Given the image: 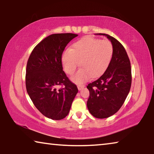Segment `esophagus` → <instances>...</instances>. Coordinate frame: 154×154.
<instances>
[{
    "label": "esophagus",
    "instance_id": "34e87169",
    "mask_svg": "<svg viewBox=\"0 0 154 154\" xmlns=\"http://www.w3.org/2000/svg\"><path fill=\"white\" fill-rule=\"evenodd\" d=\"M84 87H85V85H83V84L77 85V88H78V90H82Z\"/></svg>",
    "mask_w": 154,
    "mask_h": 154
}]
</instances>
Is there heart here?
<instances>
[{"mask_svg": "<svg viewBox=\"0 0 154 154\" xmlns=\"http://www.w3.org/2000/svg\"><path fill=\"white\" fill-rule=\"evenodd\" d=\"M113 54V45L107 39L88 36L73 43L70 50L64 52L62 61L68 75L75 73L81 63L80 70L72 80L77 83L86 82L91 76H100L107 69Z\"/></svg>", "mask_w": 154, "mask_h": 154, "instance_id": "heart-1", "label": "heart"}]
</instances>
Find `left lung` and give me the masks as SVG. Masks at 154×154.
<instances>
[{"mask_svg": "<svg viewBox=\"0 0 154 154\" xmlns=\"http://www.w3.org/2000/svg\"><path fill=\"white\" fill-rule=\"evenodd\" d=\"M113 45V54L105 72L89 83L87 106L96 118H106L119 111L130 92L132 83L130 61L126 49L113 36L105 34Z\"/></svg>", "mask_w": 154, "mask_h": 154, "instance_id": "obj_1", "label": "left lung"}]
</instances>
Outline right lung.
<instances>
[{"mask_svg":"<svg viewBox=\"0 0 154 154\" xmlns=\"http://www.w3.org/2000/svg\"><path fill=\"white\" fill-rule=\"evenodd\" d=\"M77 35L53 34L38 43L31 52L26 71V87L31 100L43 116L55 120L69 113L78 92L77 85L64 72L62 56L67 44ZM60 85L58 90L56 87Z\"/></svg>","mask_w":154,"mask_h":154,"instance_id":"1","label":"right lung"}]
</instances>
